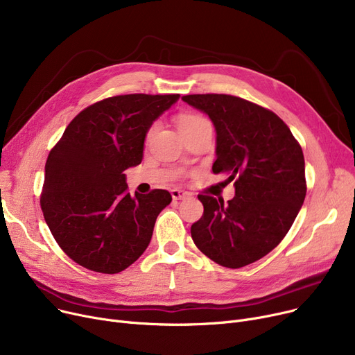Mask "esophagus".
<instances>
[{"label": "esophagus", "instance_id": "obj_1", "mask_svg": "<svg viewBox=\"0 0 355 355\" xmlns=\"http://www.w3.org/2000/svg\"><path fill=\"white\" fill-rule=\"evenodd\" d=\"M171 196H173V198H174V200H182V198H185V197L189 196V193H187V191H184V190L174 189V190H171Z\"/></svg>", "mask_w": 355, "mask_h": 355}]
</instances>
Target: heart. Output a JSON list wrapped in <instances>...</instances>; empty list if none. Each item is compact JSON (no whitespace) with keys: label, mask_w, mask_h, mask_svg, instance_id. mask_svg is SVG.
I'll list each match as a JSON object with an SVG mask.
<instances>
[{"label":"heart","mask_w":355,"mask_h":355,"mask_svg":"<svg viewBox=\"0 0 355 355\" xmlns=\"http://www.w3.org/2000/svg\"><path fill=\"white\" fill-rule=\"evenodd\" d=\"M210 125L209 121L206 118H202L201 115H196V114H182L178 116V128H180V132L184 135L187 132H191L194 129H198L201 126H206ZM157 129V125H154L151 129H149L148 132V138L151 137Z\"/></svg>","instance_id":"1"}]
</instances>
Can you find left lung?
<instances>
[{
	"instance_id": "obj_1",
	"label": "left lung",
	"mask_w": 355,
	"mask_h": 355,
	"mask_svg": "<svg viewBox=\"0 0 355 355\" xmlns=\"http://www.w3.org/2000/svg\"><path fill=\"white\" fill-rule=\"evenodd\" d=\"M216 129L213 173L234 181L226 204L198 196L202 217L191 226L196 246L225 268L266 256L289 232L305 196V159L288 125L272 110L232 95H187Z\"/></svg>"
}]
</instances>
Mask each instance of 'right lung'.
<instances>
[{"label": "right lung", "instance_id": "right-lung-1", "mask_svg": "<svg viewBox=\"0 0 355 355\" xmlns=\"http://www.w3.org/2000/svg\"><path fill=\"white\" fill-rule=\"evenodd\" d=\"M180 95H121L82 110L46 162L44 220L80 266L119 273L145 252L166 190L130 196L125 170L141 164L149 128Z\"/></svg>", "mask_w": 355, "mask_h": 355}]
</instances>
